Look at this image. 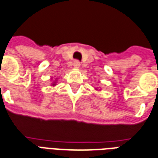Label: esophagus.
Instances as JSON below:
<instances>
[{"label": "esophagus", "mask_w": 158, "mask_h": 158, "mask_svg": "<svg viewBox=\"0 0 158 158\" xmlns=\"http://www.w3.org/2000/svg\"><path fill=\"white\" fill-rule=\"evenodd\" d=\"M73 67L74 68L80 67V62H79V60H74V61H73Z\"/></svg>", "instance_id": "obj_1"}]
</instances>
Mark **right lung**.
Here are the masks:
<instances>
[{
	"mask_svg": "<svg viewBox=\"0 0 158 158\" xmlns=\"http://www.w3.org/2000/svg\"><path fill=\"white\" fill-rule=\"evenodd\" d=\"M53 85H55V84H53Z\"/></svg>",
	"mask_w": 158,
	"mask_h": 158,
	"instance_id": "obj_1",
	"label": "right lung"
}]
</instances>
